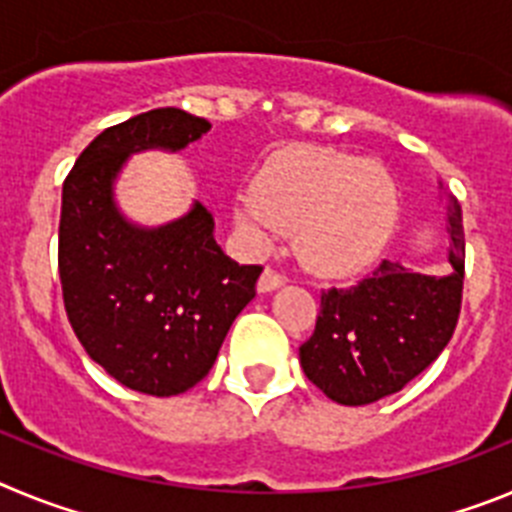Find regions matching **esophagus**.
Instances as JSON below:
<instances>
[{
	"label": "esophagus",
	"mask_w": 512,
	"mask_h": 512,
	"mask_svg": "<svg viewBox=\"0 0 512 512\" xmlns=\"http://www.w3.org/2000/svg\"><path fill=\"white\" fill-rule=\"evenodd\" d=\"M284 284V277L279 274V271L274 269H264V274L259 277V292L264 295V292H274V289H279Z\"/></svg>",
	"instance_id": "1"
}]
</instances>
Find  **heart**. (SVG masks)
<instances>
[{
    "instance_id": "1",
    "label": "heart",
    "mask_w": 512,
    "mask_h": 512,
    "mask_svg": "<svg viewBox=\"0 0 512 512\" xmlns=\"http://www.w3.org/2000/svg\"><path fill=\"white\" fill-rule=\"evenodd\" d=\"M400 217V189L379 161L325 146H289L264 161L233 220L253 246L295 230L302 264L348 277L382 256Z\"/></svg>"
}]
</instances>
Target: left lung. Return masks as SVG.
<instances>
[{
	"instance_id": "8db88e82",
	"label": "left lung",
	"mask_w": 512,
	"mask_h": 512,
	"mask_svg": "<svg viewBox=\"0 0 512 512\" xmlns=\"http://www.w3.org/2000/svg\"><path fill=\"white\" fill-rule=\"evenodd\" d=\"M446 274H418L387 261L356 287L320 295L315 333L300 346L307 379L341 405H369L400 392L451 341L464 289V225L449 202Z\"/></svg>"
}]
</instances>
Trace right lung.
<instances>
[{"label":"right lung","mask_w":512,"mask_h":512,"mask_svg":"<svg viewBox=\"0 0 512 512\" xmlns=\"http://www.w3.org/2000/svg\"><path fill=\"white\" fill-rule=\"evenodd\" d=\"M210 130L176 107L102 130L63 182L58 274L84 351L135 392L182 395L207 377L238 312L256 297L261 266H241L215 241V220L194 202L179 220L140 228L115 202L133 153L182 151Z\"/></svg>","instance_id":"right-lung-1"}]
</instances>
